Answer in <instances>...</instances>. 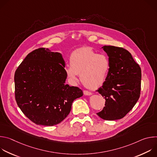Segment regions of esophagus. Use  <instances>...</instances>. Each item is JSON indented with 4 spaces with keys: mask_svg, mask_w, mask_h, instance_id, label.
<instances>
[{
    "mask_svg": "<svg viewBox=\"0 0 157 157\" xmlns=\"http://www.w3.org/2000/svg\"><path fill=\"white\" fill-rule=\"evenodd\" d=\"M83 93H84V95H86V96H90V95L92 94V93L91 92H89V91H86V90H84Z\"/></svg>",
    "mask_w": 157,
    "mask_h": 157,
    "instance_id": "obj_1",
    "label": "esophagus"
}]
</instances>
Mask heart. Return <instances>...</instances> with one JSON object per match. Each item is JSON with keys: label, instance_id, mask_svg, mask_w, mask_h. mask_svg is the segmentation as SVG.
Listing matches in <instances>:
<instances>
[{"label": "heart", "instance_id": "1", "mask_svg": "<svg viewBox=\"0 0 157 157\" xmlns=\"http://www.w3.org/2000/svg\"><path fill=\"white\" fill-rule=\"evenodd\" d=\"M70 66L65 67V73L73 82L78 80L89 89L100 87L105 82L110 70V62L105 54L98 53L90 47L73 51L70 56Z\"/></svg>", "mask_w": 157, "mask_h": 157}]
</instances>
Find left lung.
Wrapping results in <instances>:
<instances>
[{
    "label": "left lung",
    "instance_id": "8db88e82",
    "mask_svg": "<svg viewBox=\"0 0 157 157\" xmlns=\"http://www.w3.org/2000/svg\"><path fill=\"white\" fill-rule=\"evenodd\" d=\"M110 62L103 85L97 91L105 99V107L97 113L101 119L123 118L136 105L141 89V68L127 50L114 46L102 47Z\"/></svg>",
    "mask_w": 157,
    "mask_h": 157
}]
</instances>
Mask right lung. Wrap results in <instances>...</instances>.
<instances>
[{
	"instance_id": "add662e5",
	"label": "right lung",
	"mask_w": 157,
	"mask_h": 157,
	"mask_svg": "<svg viewBox=\"0 0 157 157\" xmlns=\"http://www.w3.org/2000/svg\"><path fill=\"white\" fill-rule=\"evenodd\" d=\"M62 55L40 48L29 53L14 76L17 104L37 125L53 126L70 114L73 102L83 93L65 84L67 78Z\"/></svg>"
}]
</instances>
